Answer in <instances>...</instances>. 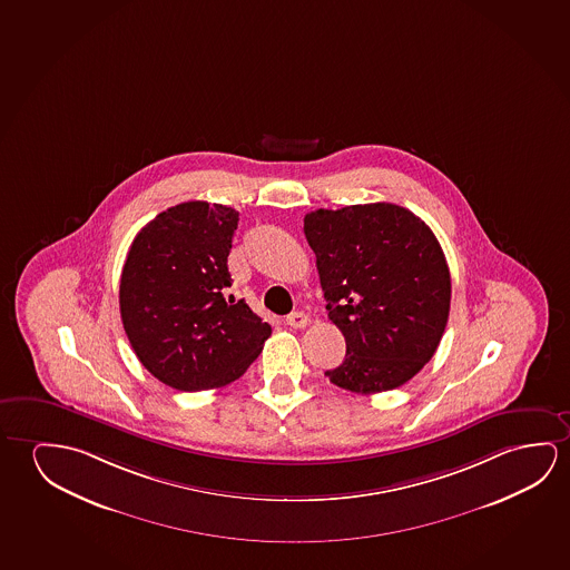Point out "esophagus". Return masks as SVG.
<instances>
[{
	"label": "esophagus",
	"mask_w": 570,
	"mask_h": 570,
	"mask_svg": "<svg viewBox=\"0 0 570 570\" xmlns=\"http://www.w3.org/2000/svg\"><path fill=\"white\" fill-rule=\"evenodd\" d=\"M307 320L306 314L304 312H292L289 316H286V324L289 325V327H296V330H302V327H306Z\"/></svg>",
	"instance_id": "esophagus-1"
}]
</instances>
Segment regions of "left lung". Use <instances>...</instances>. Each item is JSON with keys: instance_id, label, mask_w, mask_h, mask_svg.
I'll list each match as a JSON object with an SVG mask.
<instances>
[{"instance_id": "left-lung-1", "label": "left lung", "mask_w": 570, "mask_h": 570, "mask_svg": "<svg viewBox=\"0 0 570 570\" xmlns=\"http://www.w3.org/2000/svg\"><path fill=\"white\" fill-rule=\"evenodd\" d=\"M304 233L330 320L347 345L325 377L360 394L411 381L446 330L452 284L439 238L394 203L312 210Z\"/></svg>"}]
</instances>
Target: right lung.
Masks as SVG:
<instances>
[{
    "instance_id": "add662e5",
    "label": "right lung",
    "mask_w": 570,
    "mask_h": 570,
    "mask_svg": "<svg viewBox=\"0 0 570 570\" xmlns=\"http://www.w3.org/2000/svg\"><path fill=\"white\" fill-rule=\"evenodd\" d=\"M237 225V210L219 203H179L149 220L126 256L124 332L141 365L177 391L237 381L271 337L245 299L223 296Z\"/></svg>"
}]
</instances>
